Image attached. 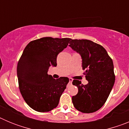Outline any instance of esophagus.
Here are the masks:
<instances>
[{
	"mask_svg": "<svg viewBox=\"0 0 129 129\" xmlns=\"http://www.w3.org/2000/svg\"><path fill=\"white\" fill-rule=\"evenodd\" d=\"M72 79L70 78L69 79V84H72Z\"/></svg>",
	"mask_w": 129,
	"mask_h": 129,
	"instance_id": "34e87169",
	"label": "esophagus"
}]
</instances>
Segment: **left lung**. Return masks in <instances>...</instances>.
<instances>
[{"instance_id":"1","label":"left lung","mask_w":129,"mask_h":129,"mask_svg":"<svg viewBox=\"0 0 129 129\" xmlns=\"http://www.w3.org/2000/svg\"><path fill=\"white\" fill-rule=\"evenodd\" d=\"M69 46L81 55L84 75L88 81L84 85L80 81H73L78 93L72 96V103L79 111L92 113L103 107L113 87V61L103 46L90 40L71 39Z\"/></svg>"}]
</instances>
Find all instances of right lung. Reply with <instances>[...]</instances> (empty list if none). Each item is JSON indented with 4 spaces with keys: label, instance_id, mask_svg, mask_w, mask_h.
I'll return each instance as SVG.
<instances>
[{
    "label": "right lung",
    "instance_id": "1",
    "mask_svg": "<svg viewBox=\"0 0 129 129\" xmlns=\"http://www.w3.org/2000/svg\"><path fill=\"white\" fill-rule=\"evenodd\" d=\"M70 40L43 37L29 42L22 52L17 68L19 90L26 103L35 111L49 112L59 104L69 79H55L48 70L51 65L56 67L57 55Z\"/></svg>",
    "mask_w": 129,
    "mask_h": 129
}]
</instances>
